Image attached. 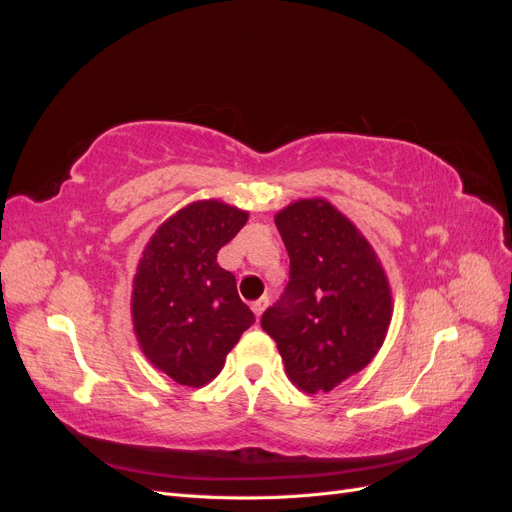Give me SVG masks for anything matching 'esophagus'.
<instances>
[{
    "instance_id": "34e87169",
    "label": "esophagus",
    "mask_w": 512,
    "mask_h": 512,
    "mask_svg": "<svg viewBox=\"0 0 512 512\" xmlns=\"http://www.w3.org/2000/svg\"><path fill=\"white\" fill-rule=\"evenodd\" d=\"M267 305H269V299H267V297H260L258 301H254V303H252V312H254V316H256V318H258V316H262V312H265Z\"/></svg>"
}]
</instances>
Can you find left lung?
Listing matches in <instances>:
<instances>
[{"label":"left lung","instance_id":"8db88e82","mask_svg":"<svg viewBox=\"0 0 512 512\" xmlns=\"http://www.w3.org/2000/svg\"><path fill=\"white\" fill-rule=\"evenodd\" d=\"M290 256L282 301L262 314L288 380L329 393L365 369L393 318L389 277L363 232L327 198H301L275 213Z\"/></svg>","mask_w":512,"mask_h":512}]
</instances>
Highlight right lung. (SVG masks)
<instances>
[{
    "instance_id": "1",
    "label": "right lung",
    "mask_w": 512,
    "mask_h": 512,
    "mask_svg": "<svg viewBox=\"0 0 512 512\" xmlns=\"http://www.w3.org/2000/svg\"><path fill=\"white\" fill-rule=\"evenodd\" d=\"M250 213L218 198L194 200L164 220L141 254L130 314L147 361L181 386L200 389L220 374L254 314L218 252Z\"/></svg>"
}]
</instances>
